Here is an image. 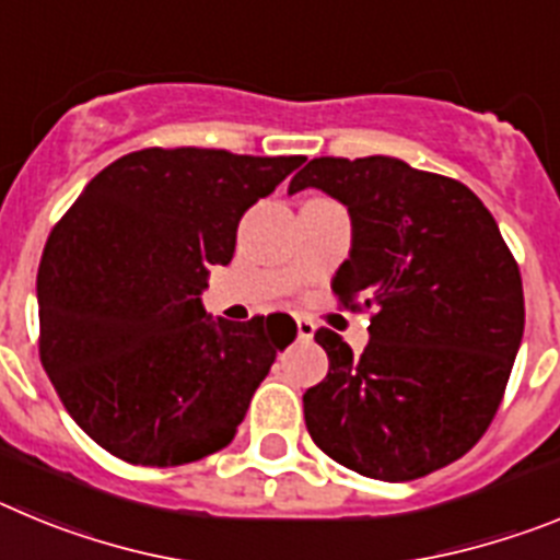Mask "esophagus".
Here are the masks:
<instances>
[{
    "mask_svg": "<svg viewBox=\"0 0 560 560\" xmlns=\"http://www.w3.org/2000/svg\"><path fill=\"white\" fill-rule=\"evenodd\" d=\"M296 334H300V339L311 341L316 334V325L311 319H305V316H296Z\"/></svg>",
    "mask_w": 560,
    "mask_h": 560,
    "instance_id": "esophagus-1",
    "label": "esophagus"
}]
</instances>
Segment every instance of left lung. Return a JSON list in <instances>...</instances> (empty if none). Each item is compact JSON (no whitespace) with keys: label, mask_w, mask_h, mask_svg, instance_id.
<instances>
[{"label":"left lung","mask_w":560,"mask_h":560,"mask_svg":"<svg viewBox=\"0 0 560 560\" xmlns=\"http://www.w3.org/2000/svg\"><path fill=\"white\" fill-rule=\"evenodd\" d=\"M305 187L348 210L350 252L334 291L373 311L359 359L339 334L316 330L330 368L303 395L305 427L361 477H427L463 457L497 415L524 334L516 260L468 187L395 156H319L289 192Z\"/></svg>","instance_id":"left-lung-1"}]
</instances>
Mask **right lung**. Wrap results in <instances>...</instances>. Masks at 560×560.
<instances>
[{
    "mask_svg": "<svg viewBox=\"0 0 560 560\" xmlns=\"http://www.w3.org/2000/svg\"><path fill=\"white\" fill-rule=\"evenodd\" d=\"M303 162L145 148L103 167L58 221L38 266V350L97 446L165 468L235 438L296 323L212 319L201 291L232 260L241 215Z\"/></svg>",
    "mask_w": 560,
    "mask_h": 560,
    "instance_id": "add662e5",
    "label": "right lung"
}]
</instances>
